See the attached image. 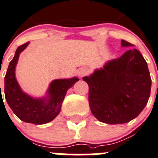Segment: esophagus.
Wrapping results in <instances>:
<instances>
[{"instance_id": "34e87169", "label": "esophagus", "mask_w": 158, "mask_h": 158, "mask_svg": "<svg viewBox=\"0 0 158 158\" xmlns=\"http://www.w3.org/2000/svg\"><path fill=\"white\" fill-rule=\"evenodd\" d=\"M88 74V70L86 69H84V68H81V69H78L77 71V75L80 78H82L83 76H85L86 75Z\"/></svg>"}]
</instances>
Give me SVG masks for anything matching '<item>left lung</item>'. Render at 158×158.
Segmentation results:
<instances>
[{"label": "left lung", "instance_id": "obj_1", "mask_svg": "<svg viewBox=\"0 0 158 158\" xmlns=\"http://www.w3.org/2000/svg\"><path fill=\"white\" fill-rule=\"evenodd\" d=\"M122 48L133 47L122 40ZM89 86V104L94 117L104 123L124 124L136 118L148 102L151 78L147 61L138 50L107 61L82 78Z\"/></svg>", "mask_w": 158, "mask_h": 158}]
</instances>
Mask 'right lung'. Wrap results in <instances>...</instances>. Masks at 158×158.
I'll use <instances>...</instances> for the list:
<instances>
[{
	"label": "right lung",
	"mask_w": 158,
	"mask_h": 158,
	"mask_svg": "<svg viewBox=\"0 0 158 158\" xmlns=\"http://www.w3.org/2000/svg\"><path fill=\"white\" fill-rule=\"evenodd\" d=\"M29 44L27 42L19 46L10 61L4 77V95L8 104L19 119L28 123L42 125L57 117L68 89L78 82L79 79L73 77L54 79L49 85L46 95L42 97H33L25 93L16 79L15 67L19 54Z\"/></svg>",
	"instance_id": "add662e5"
}]
</instances>
